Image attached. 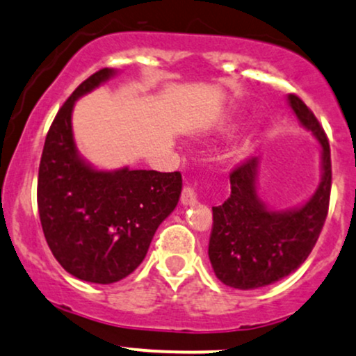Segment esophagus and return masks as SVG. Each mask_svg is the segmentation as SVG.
I'll return each instance as SVG.
<instances>
[{
  "instance_id": "1",
  "label": "esophagus",
  "mask_w": 356,
  "mask_h": 356,
  "mask_svg": "<svg viewBox=\"0 0 356 356\" xmlns=\"http://www.w3.org/2000/svg\"><path fill=\"white\" fill-rule=\"evenodd\" d=\"M181 202L184 204V205H194V204H197V194H195V191L192 189V187H184L182 189V194H181Z\"/></svg>"
}]
</instances>
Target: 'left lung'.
<instances>
[{
	"label": "left lung",
	"instance_id": "obj_1",
	"mask_svg": "<svg viewBox=\"0 0 356 356\" xmlns=\"http://www.w3.org/2000/svg\"><path fill=\"white\" fill-rule=\"evenodd\" d=\"M289 101L302 126L314 131L322 145V182L303 207L272 212L257 195V157H248L230 172V197L212 207L209 259L217 278L234 289H259L297 270L315 247L327 219L332 191L328 137L297 94H290Z\"/></svg>",
	"mask_w": 356,
	"mask_h": 356
}]
</instances>
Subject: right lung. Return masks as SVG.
Returning <instances> with one entry per match:
<instances>
[{
  "instance_id": "obj_1",
  "label": "right lung",
  "mask_w": 356,
  "mask_h": 356,
  "mask_svg": "<svg viewBox=\"0 0 356 356\" xmlns=\"http://www.w3.org/2000/svg\"><path fill=\"white\" fill-rule=\"evenodd\" d=\"M111 74L108 67L96 71L61 106L38 172V211L46 242L64 270L92 284H114L139 267L182 189L181 172H99L78 157L72 106Z\"/></svg>"
}]
</instances>
